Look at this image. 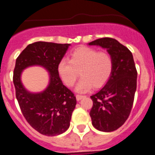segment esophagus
I'll list each match as a JSON object with an SVG mask.
<instances>
[{
    "mask_svg": "<svg viewBox=\"0 0 155 155\" xmlns=\"http://www.w3.org/2000/svg\"><path fill=\"white\" fill-rule=\"evenodd\" d=\"M85 98V96L84 95H80V94H77L76 95V99L78 100V101H80V100H81L82 98Z\"/></svg>",
    "mask_w": 155,
    "mask_h": 155,
    "instance_id": "34e87169",
    "label": "esophagus"
}]
</instances>
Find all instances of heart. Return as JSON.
<instances>
[{
	"label": "heart",
	"mask_w": 155,
	"mask_h": 155,
	"mask_svg": "<svg viewBox=\"0 0 155 155\" xmlns=\"http://www.w3.org/2000/svg\"><path fill=\"white\" fill-rule=\"evenodd\" d=\"M57 71L68 87L75 84L80 72L82 78L75 89L78 92H86L92 87L98 88L106 83L113 71V60L109 53L82 46L71 53L70 61L62 59Z\"/></svg>",
	"instance_id": "1"
}]
</instances>
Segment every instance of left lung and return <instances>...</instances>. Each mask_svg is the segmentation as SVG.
<instances>
[{
    "label": "left lung",
    "mask_w": 155,
    "mask_h": 155,
    "mask_svg": "<svg viewBox=\"0 0 155 155\" xmlns=\"http://www.w3.org/2000/svg\"><path fill=\"white\" fill-rule=\"evenodd\" d=\"M105 49L113 60V71L105 86L91 98L90 116L93 127L102 132L120 128L130 113L137 89V73L132 53L112 38H102L88 43Z\"/></svg>",
    "instance_id": "obj_1"
}]
</instances>
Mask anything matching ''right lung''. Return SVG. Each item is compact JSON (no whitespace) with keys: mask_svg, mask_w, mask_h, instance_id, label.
<instances>
[{"mask_svg":"<svg viewBox=\"0 0 155 155\" xmlns=\"http://www.w3.org/2000/svg\"><path fill=\"white\" fill-rule=\"evenodd\" d=\"M71 44L36 42L28 45L18 57L13 82L16 98L23 116L41 134L57 136L70 127L71 115L76 105V97L60 78L57 65ZM38 65L48 72L49 82L39 93L28 91L21 81L24 69Z\"/></svg>","mask_w":155,"mask_h":155,"instance_id":"obj_1","label":"right lung"}]
</instances>
